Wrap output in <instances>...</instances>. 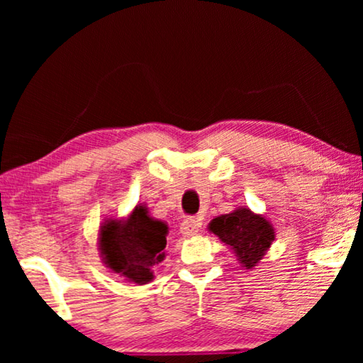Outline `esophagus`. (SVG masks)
<instances>
[{
	"label": "esophagus",
	"mask_w": 363,
	"mask_h": 363,
	"mask_svg": "<svg viewBox=\"0 0 363 363\" xmlns=\"http://www.w3.org/2000/svg\"><path fill=\"white\" fill-rule=\"evenodd\" d=\"M200 226H201V221L198 220V218H186V220H183L182 223V235L183 236H195L198 231H200Z\"/></svg>",
	"instance_id": "34e87169"
}]
</instances>
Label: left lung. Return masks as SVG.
<instances>
[{
	"instance_id": "left-lung-1",
	"label": "left lung",
	"mask_w": 363,
	"mask_h": 363,
	"mask_svg": "<svg viewBox=\"0 0 363 363\" xmlns=\"http://www.w3.org/2000/svg\"><path fill=\"white\" fill-rule=\"evenodd\" d=\"M208 230L230 246L245 269H252L274 241V228L262 215L240 206L228 215L213 218Z\"/></svg>"
}]
</instances>
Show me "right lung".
<instances>
[{
  "label": "right lung",
  "mask_w": 363,
  "mask_h": 363,
  "mask_svg": "<svg viewBox=\"0 0 363 363\" xmlns=\"http://www.w3.org/2000/svg\"><path fill=\"white\" fill-rule=\"evenodd\" d=\"M168 226L137 205L122 220L107 218L99 230V251L108 269L133 284L153 281V267L165 259Z\"/></svg>",
  "instance_id": "add662e5"
}]
</instances>
